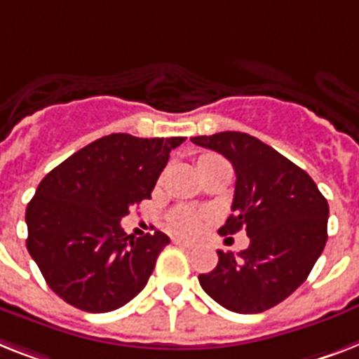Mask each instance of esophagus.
I'll return each mask as SVG.
<instances>
[{
    "label": "esophagus",
    "instance_id": "1",
    "mask_svg": "<svg viewBox=\"0 0 359 359\" xmlns=\"http://www.w3.org/2000/svg\"><path fill=\"white\" fill-rule=\"evenodd\" d=\"M173 243H175V245L182 247V249H195V247H197V245H195V243H194V241L182 240V238H175Z\"/></svg>",
    "mask_w": 359,
    "mask_h": 359
}]
</instances>
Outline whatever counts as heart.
<instances>
[{"instance_id":"heart-1","label":"heart","mask_w":359,"mask_h":359,"mask_svg":"<svg viewBox=\"0 0 359 359\" xmlns=\"http://www.w3.org/2000/svg\"><path fill=\"white\" fill-rule=\"evenodd\" d=\"M206 158V156H205ZM203 160V158H201ZM203 215L191 208H177L170 215V225L177 234L194 236L203 229Z\"/></svg>"}]
</instances>
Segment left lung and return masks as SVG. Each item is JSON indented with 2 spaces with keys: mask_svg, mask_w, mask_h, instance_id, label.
I'll return each mask as SVG.
<instances>
[{
  "mask_svg": "<svg viewBox=\"0 0 359 359\" xmlns=\"http://www.w3.org/2000/svg\"><path fill=\"white\" fill-rule=\"evenodd\" d=\"M195 145L223 154L236 171L232 214L221 236L247 230L245 250L223 252L201 287L236 313H260L308 278L326 245L328 203L311 177L262 140L225 130L195 136Z\"/></svg>",
  "mask_w": 359,
  "mask_h": 359,
  "instance_id": "8db88e82",
  "label": "left lung"
}]
</instances>
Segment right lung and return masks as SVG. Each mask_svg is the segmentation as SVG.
I'll return each mask as SVG.
<instances>
[{
    "label": "right lung",
    "instance_id": "1",
    "mask_svg": "<svg viewBox=\"0 0 359 359\" xmlns=\"http://www.w3.org/2000/svg\"><path fill=\"white\" fill-rule=\"evenodd\" d=\"M182 142L109 134L43 177L25 210L27 250L62 301L103 313L144 290L170 238L160 230L134 238L119 221L151 199L171 149Z\"/></svg>",
    "mask_w": 359,
    "mask_h": 359
}]
</instances>
